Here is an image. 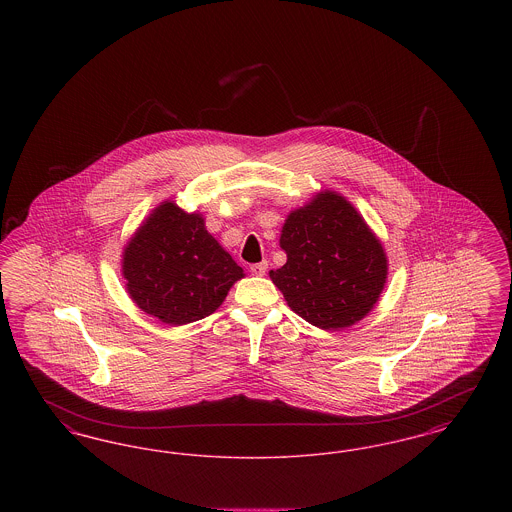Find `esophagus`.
<instances>
[{"mask_svg": "<svg viewBox=\"0 0 512 512\" xmlns=\"http://www.w3.org/2000/svg\"><path fill=\"white\" fill-rule=\"evenodd\" d=\"M267 268V261H263V263H257V265H251V274H253V276H265Z\"/></svg>", "mask_w": 512, "mask_h": 512, "instance_id": "obj_1", "label": "esophagus"}]
</instances>
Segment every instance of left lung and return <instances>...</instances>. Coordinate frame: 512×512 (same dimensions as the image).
<instances>
[{
	"label": "left lung",
	"instance_id": "8db88e82",
	"mask_svg": "<svg viewBox=\"0 0 512 512\" xmlns=\"http://www.w3.org/2000/svg\"><path fill=\"white\" fill-rule=\"evenodd\" d=\"M288 261L270 270L295 315L322 330L353 326L374 309L388 280V257L363 215L334 190H320L284 220Z\"/></svg>",
	"mask_w": 512,
	"mask_h": 512
}]
</instances>
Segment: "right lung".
I'll list each match as a JSON object with an SVG mask.
<instances>
[{
	"instance_id": "obj_1",
	"label": "right lung",
	"mask_w": 512,
	"mask_h": 512,
	"mask_svg": "<svg viewBox=\"0 0 512 512\" xmlns=\"http://www.w3.org/2000/svg\"><path fill=\"white\" fill-rule=\"evenodd\" d=\"M130 299L149 317L182 326L213 315L244 268L207 232L201 213L159 203L122 249Z\"/></svg>"
}]
</instances>
